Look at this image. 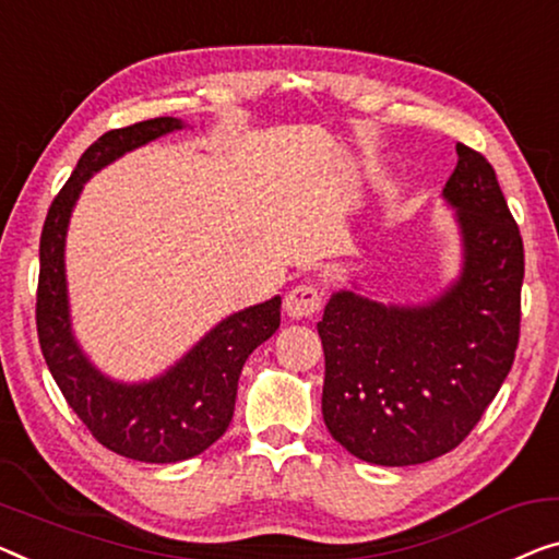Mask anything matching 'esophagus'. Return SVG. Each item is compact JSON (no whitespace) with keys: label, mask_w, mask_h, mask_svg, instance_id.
<instances>
[{"label":"esophagus","mask_w":559,"mask_h":559,"mask_svg":"<svg viewBox=\"0 0 559 559\" xmlns=\"http://www.w3.org/2000/svg\"><path fill=\"white\" fill-rule=\"evenodd\" d=\"M283 311H286L290 319H311V316L321 311L319 288L296 286L294 290H288V296L283 298Z\"/></svg>","instance_id":"1"}]
</instances>
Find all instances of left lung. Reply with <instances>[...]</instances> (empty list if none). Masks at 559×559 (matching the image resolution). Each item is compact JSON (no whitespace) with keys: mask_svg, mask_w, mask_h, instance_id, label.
Instances as JSON below:
<instances>
[{"mask_svg":"<svg viewBox=\"0 0 559 559\" xmlns=\"http://www.w3.org/2000/svg\"><path fill=\"white\" fill-rule=\"evenodd\" d=\"M456 157L441 198L460 228V276L427 304L341 288L316 326L326 356L323 421L364 462L424 464L460 447L518 352L520 228L487 157L462 143Z\"/></svg>","mask_w":559,"mask_h":559,"instance_id":"obj_1","label":"left lung"}]
</instances>
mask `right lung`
<instances>
[{
	"instance_id": "obj_1",
	"label": "right lung",
	"mask_w": 559,
	"mask_h": 559,
	"mask_svg": "<svg viewBox=\"0 0 559 559\" xmlns=\"http://www.w3.org/2000/svg\"><path fill=\"white\" fill-rule=\"evenodd\" d=\"M182 128L178 118H155L97 138L49 205L39 238L37 333L49 373L99 444L150 464L190 460L226 435L246 359L281 326V296H273L226 316L163 373L132 384L99 371L74 338L64 243L82 188L124 153Z\"/></svg>"
}]
</instances>
